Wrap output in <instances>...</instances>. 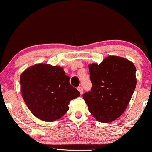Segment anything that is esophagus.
<instances>
[{"label": "esophagus", "instance_id": "esophagus-1", "mask_svg": "<svg viewBox=\"0 0 152 152\" xmlns=\"http://www.w3.org/2000/svg\"><path fill=\"white\" fill-rule=\"evenodd\" d=\"M77 89H78L79 92H80V94H83V87H78V88H77Z\"/></svg>", "mask_w": 152, "mask_h": 152}]
</instances>
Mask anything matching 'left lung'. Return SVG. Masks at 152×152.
<instances>
[{
    "mask_svg": "<svg viewBox=\"0 0 152 152\" xmlns=\"http://www.w3.org/2000/svg\"><path fill=\"white\" fill-rule=\"evenodd\" d=\"M91 91L83 95L98 121L110 123L123 114L136 85L135 66L129 60L110 56L99 65H89Z\"/></svg>",
    "mask_w": 152,
    "mask_h": 152,
    "instance_id": "8db88e82",
    "label": "left lung"
}]
</instances>
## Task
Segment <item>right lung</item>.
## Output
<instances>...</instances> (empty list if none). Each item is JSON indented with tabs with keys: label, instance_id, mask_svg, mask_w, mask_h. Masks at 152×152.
Returning <instances> with one entry per match:
<instances>
[{
	"label": "right lung",
	"instance_id": "1",
	"mask_svg": "<svg viewBox=\"0 0 152 152\" xmlns=\"http://www.w3.org/2000/svg\"><path fill=\"white\" fill-rule=\"evenodd\" d=\"M20 83L27 107L36 117L47 122L61 118L69 110L70 100L80 96L70 85L63 68L58 66H31L21 74Z\"/></svg>",
	"mask_w": 152,
	"mask_h": 152
}]
</instances>
